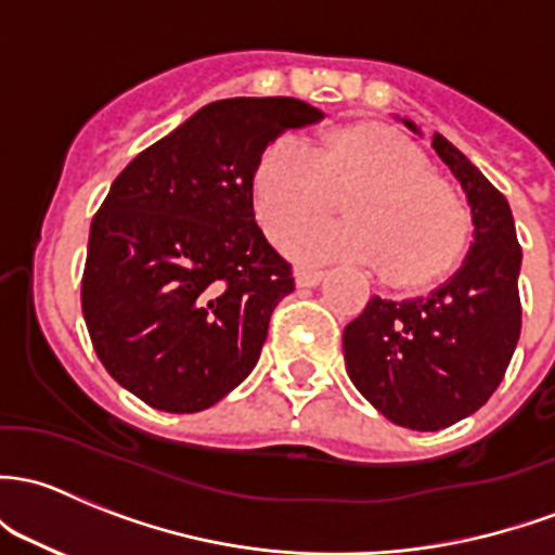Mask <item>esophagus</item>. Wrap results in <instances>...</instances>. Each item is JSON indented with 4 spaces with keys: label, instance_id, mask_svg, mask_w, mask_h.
Masks as SVG:
<instances>
[{
    "label": "esophagus",
    "instance_id": "1",
    "mask_svg": "<svg viewBox=\"0 0 555 555\" xmlns=\"http://www.w3.org/2000/svg\"><path fill=\"white\" fill-rule=\"evenodd\" d=\"M324 282V271H297L295 284L297 287H319Z\"/></svg>",
    "mask_w": 555,
    "mask_h": 555
}]
</instances>
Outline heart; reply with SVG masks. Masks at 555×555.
<instances>
[{"mask_svg":"<svg viewBox=\"0 0 555 555\" xmlns=\"http://www.w3.org/2000/svg\"><path fill=\"white\" fill-rule=\"evenodd\" d=\"M354 189L343 219H295L334 198L335 184ZM253 209L271 238L300 262H375L390 282L420 284L463 255L468 215L447 183L430 175L415 143L377 125H353L313 143L282 132L262 149L253 170Z\"/></svg>","mask_w":555,"mask_h":555,"instance_id":"heart-1","label":"heart"}]
</instances>
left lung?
Listing matches in <instances>:
<instances>
[{
    "instance_id": "left-lung-1",
    "label": "left lung",
    "mask_w": 555,
    "mask_h": 555,
    "mask_svg": "<svg viewBox=\"0 0 555 555\" xmlns=\"http://www.w3.org/2000/svg\"><path fill=\"white\" fill-rule=\"evenodd\" d=\"M406 127L415 130L412 121ZM434 149L463 183L476 242L444 287L415 300L372 297L343 332L346 370L390 423L441 430L498 390L521 335V244L508 199L436 132Z\"/></svg>"
}]
</instances>
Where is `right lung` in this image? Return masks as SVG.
<instances>
[{
    "label": "right lung",
    "mask_w": 555,
    "mask_h": 555,
    "mask_svg": "<svg viewBox=\"0 0 555 555\" xmlns=\"http://www.w3.org/2000/svg\"><path fill=\"white\" fill-rule=\"evenodd\" d=\"M319 119L295 98L215 101L111 183L81 311L108 375L154 410H207L258 364L295 279L255 223L253 170L279 132Z\"/></svg>",
    "instance_id": "1"
}]
</instances>
